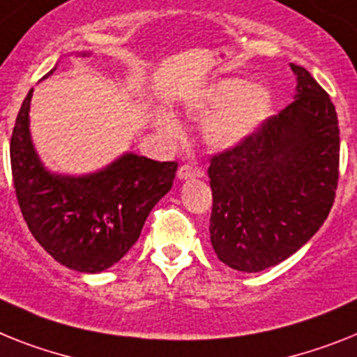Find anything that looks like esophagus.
<instances>
[{
  "label": "esophagus",
  "mask_w": 357,
  "mask_h": 357,
  "mask_svg": "<svg viewBox=\"0 0 357 357\" xmlns=\"http://www.w3.org/2000/svg\"><path fill=\"white\" fill-rule=\"evenodd\" d=\"M197 176H203L202 170L194 169L190 165H181L178 169V178L179 179H190V178H197Z\"/></svg>",
  "instance_id": "esophagus-1"
}]
</instances>
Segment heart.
<instances>
[{"mask_svg": "<svg viewBox=\"0 0 357 357\" xmlns=\"http://www.w3.org/2000/svg\"><path fill=\"white\" fill-rule=\"evenodd\" d=\"M271 92L261 83H243L229 77L211 85L188 105V112L203 118V137L218 151L234 149L256 132L271 110ZM161 132L178 137L181 128L167 114L158 118Z\"/></svg>", "mask_w": 357, "mask_h": 357, "instance_id": "heart-1", "label": "heart"}]
</instances>
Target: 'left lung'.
<instances>
[{
	"instance_id": "1",
	"label": "left lung",
	"mask_w": 357,
	"mask_h": 357,
	"mask_svg": "<svg viewBox=\"0 0 357 357\" xmlns=\"http://www.w3.org/2000/svg\"><path fill=\"white\" fill-rule=\"evenodd\" d=\"M290 68L294 101L243 143L212 155L208 167L212 248L239 272H261L298 252L336 197V109L310 72Z\"/></svg>"
}]
</instances>
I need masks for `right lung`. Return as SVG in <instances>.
I'll use <instances>...</instances> for the list:
<instances>
[{"mask_svg":"<svg viewBox=\"0 0 357 357\" xmlns=\"http://www.w3.org/2000/svg\"><path fill=\"white\" fill-rule=\"evenodd\" d=\"M31 100L29 91L10 137L21 214L36 241L58 263L86 274L107 271L137 241L154 205L172 188L178 163L125 152L85 176L50 172L32 143Z\"/></svg>","mask_w":357,"mask_h":357,"instance_id":"1","label":"right lung"}]
</instances>
